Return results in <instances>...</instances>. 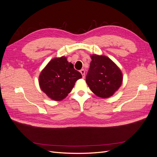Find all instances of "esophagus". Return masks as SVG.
<instances>
[{"label": "esophagus", "instance_id": "esophagus-1", "mask_svg": "<svg viewBox=\"0 0 157 157\" xmlns=\"http://www.w3.org/2000/svg\"><path fill=\"white\" fill-rule=\"evenodd\" d=\"M80 73L82 74V77L84 78V77H85V71H84V69H81L80 71Z\"/></svg>", "mask_w": 157, "mask_h": 157}]
</instances>
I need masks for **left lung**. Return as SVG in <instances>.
Masks as SVG:
<instances>
[{
  "mask_svg": "<svg viewBox=\"0 0 157 157\" xmlns=\"http://www.w3.org/2000/svg\"><path fill=\"white\" fill-rule=\"evenodd\" d=\"M86 77V82L92 92L99 98L112 96L122 82L121 69L105 56L94 54Z\"/></svg>",
  "mask_w": 157,
  "mask_h": 157,
  "instance_id": "8db88e82",
  "label": "left lung"
}]
</instances>
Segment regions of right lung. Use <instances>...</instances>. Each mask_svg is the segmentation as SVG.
Segmentation results:
<instances>
[{
    "mask_svg": "<svg viewBox=\"0 0 157 157\" xmlns=\"http://www.w3.org/2000/svg\"><path fill=\"white\" fill-rule=\"evenodd\" d=\"M82 75L64 56L52 59L39 76L40 89L50 98L61 101L68 96Z\"/></svg>",
    "mask_w": 157,
    "mask_h": 157,
    "instance_id": "right-lung-1",
    "label": "right lung"
}]
</instances>
